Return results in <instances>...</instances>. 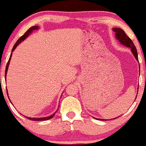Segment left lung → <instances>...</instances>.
Wrapping results in <instances>:
<instances>
[{"label": "left lung", "mask_w": 146, "mask_h": 146, "mask_svg": "<svg viewBox=\"0 0 146 146\" xmlns=\"http://www.w3.org/2000/svg\"><path fill=\"white\" fill-rule=\"evenodd\" d=\"M113 31L115 33V36H116L117 39L118 40L121 44H123V45H125V46H128V47H130L131 48V51L132 52V53H133L134 56H135V58H136V60H139L137 48L135 47L133 42H132L131 40V39H130V38H129L126 34H125L124 31H123L121 29H119V28H113ZM135 100H136V99H135ZM99 119L103 120V119Z\"/></svg>", "instance_id": "left-lung-1"}]
</instances>
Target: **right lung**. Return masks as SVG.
<instances>
[{
    "label": "right lung",
    "instance_id": "obj_1",
    "mask_svg": "<svg viewBox=\"0 0 146 146\" xmlns=\"http://www.w3.org/2000/svg\"><path fill=\"white\" fill-rule=\"evenodd\" d=\"M38 29V27L37 26H33V27H30L29 29L27 30V31H26V32L25 33L24 35H23L21 38H19V39L18 40L17 42H16V44H14V46H13V48H12V51H14L15 48H16V46H18V44H20V43L22 41H23L25 39V38H27L29 35L31 33L32 31H33V30H37ZM11 54L12 53H11V55H10V57H9V60H8L7 62V64L6 65V68H5V76L6 77V75H7V69H8V66H9V62H10V60H11ZM55 114H56V113H55L54 114H53V115H51V116H48V117H42V118H31V117H27V118L28 119H30V120H33V121H45V120H48V119H51L52 117H53V116L55 115Z\"/></svg>",
    "mask_w": 146,
    "mask_h": 146
}]
</instances>
